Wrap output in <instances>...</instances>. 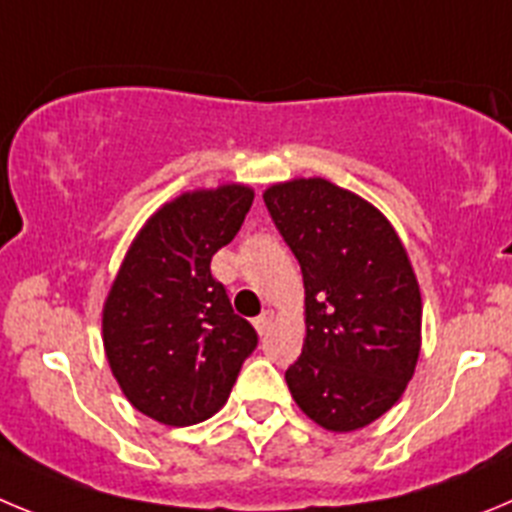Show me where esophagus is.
Masks as SVG:
<instances>
[{
  "instance_id": "34e87169",
  "label": "esophagus",
  "mask_w": 512,
  "mask_h": 512,
  "mask_svg": "<svg viewBox=\"0 0 512 512\" xmlns=\"http://www.w3.org/2000/svg\"><path fill=\"white\" fill-rule=\"evenodd\" d=\"M273 319H275L273 311H262L260 316H257V319H255V329H257V334L265 336L267 331L273 329Z\"/></svg>"
}]
</instances>
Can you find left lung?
I'll return each mask as SVG.
<instances>
[{"label":"left lung","mask_w":512,"mask_h":512,"mask_svg":"<svg viewBox=\"0 0 512 512\" xmlns=\"http://www.w3.org/2000/svg\"><path fill=\"white\" fill-rule=\"evenodd\" d=\"M265 206L306 285V342L285 370L311 421L354 431L403 395L421 352V293L375 206L324 181L278 183Z\"/></svg>","instance_id":"1"}]
</instances>
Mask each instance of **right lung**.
<instances>
[{"label": "right lung", "mask_w": 512, "mask_h": 512, "mask_svg": "<svg viewBox=\"0 0 512 512\" xmlns=\"http://www.w3.org/2000/svg\"><path fill=\"white\" fill-rule=\"evenodd\" d=\"M247 186L183 193L137 234L104 306V349L137 411L191 426L227 403L257 331L237 316L211 257L237 237Z\"/></svg>", "instance_id": "right-lung-1"}]
</instances>
